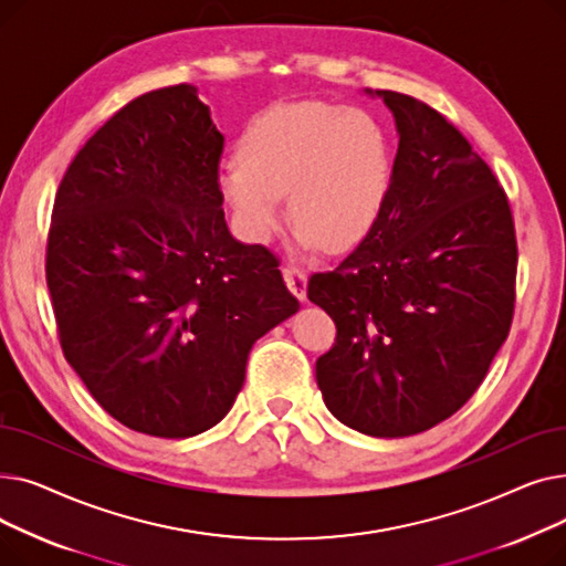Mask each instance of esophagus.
I'll return each instance as SVG.
<instances>
[{
	"label": "esophagus",
	"mask_w": 566,
	"mask_h": 566,
	"mask_svg": "<svg viewBox=\"0 0 566 566\" xmlns=\"http://www.w3.org/2000/svg\"><path fill=\"white\" fill-rule=\"evenodd\" d=\"M282 275H284V282H286L289 291L295 295V298H298L301 303L307 301V275H305V271H301V268H295V265H286Z\"/></svg>",
	"instance_id": "34e87169"
}]
</instances>
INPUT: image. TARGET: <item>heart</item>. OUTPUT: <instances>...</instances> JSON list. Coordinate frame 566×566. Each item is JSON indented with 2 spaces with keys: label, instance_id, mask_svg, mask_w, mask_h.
Wrapping results in <instances>:
<instances>
[{
  "label": "heart",
  "instance_id": "1",
  "mask_svg": "<svg viewBox=\"0 0 566 566\" xmlns=\"http://www.w3.org/2000/svg\"><path fill=\"white\" fill-rule=\"evenodd\" d=\"M390 148L363 109L321 101L265 109L245 130L218 188L248 241L265 243L284 220V195L305 248H358L390 195Z\"/></svg>",
  "mask_w": 566,
  "mask_h": 566
}]
</instances>
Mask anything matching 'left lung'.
Segmentation results:
<instances>
[{
	"label": "left lung",
	"instance_id": "8db88e82",
	"mask_svg": "<svg viewBox=\"0 0 566 566\" xmlns=\"http://www.w3.org/2000/svg\"><path fill=\"white\" fill-rule=\"evenodd\" d=\"M365 92L390 107L399 148L374 231L307 284L337 325L316 382L342 424L403 438L482 385L510 335L518 250L507 195L448 118L406 94Z\"/></svg>",
	"mask_w": 566,
	"mask_h": 566
}]
</instances>
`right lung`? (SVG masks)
I'll return each instance as SVG.
<instances>
[{"label": "right lung", "instance_id": "add662e5", "mask_svg": "<svg viewBox=\"0 0 566 566\" xmlns=\"http://www.w3.org/2000/svg\"><path fill=\"white\" fill-rule=\"evenodd\" d=\"M224 137L192 84L148 92L59 184L45 277L69 365L114 420L158 438L216 427L259 337L301 310L277 259L229 233Z\"/></svg>", "mask_w": 566, "mask_h": 566}]
</instances>
